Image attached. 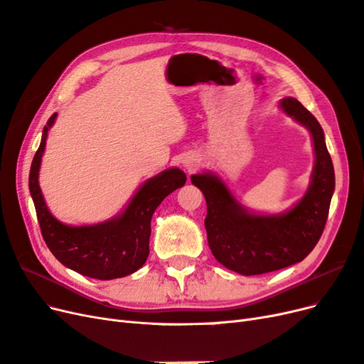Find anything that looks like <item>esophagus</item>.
Here are the masks:
<instances>
[{
    "label": "esophagus",
    "instance_id": "esophagus-1",
    "mask_svg": "<svg viewBox=\"0 0 364 364\" xmlns=\"http://www.w3.org/2000/svg\"><path fill=\"white\" fill-rule=\"evenodd\" d=\"M183 166H184L186 169L192 171V169L195 168V161H193V160H189V159H187V160H183Z\"/></svg>",
    "mask_w": 364,
    "mask_h": 364
}]
</instances>
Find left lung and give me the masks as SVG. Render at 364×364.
I'll return each instance as SVG.
<instances>
[{"label": "left lung", "instance_id": "obj_1", "mask_svg": "<svg viewBox=\"0 0 364 364\" xmlns=\"http://www.w3.org/2000/svg\"><path fill=\"white\" fill-rule=\"evenodd\" d=\"M279 107L309 128L314 146L311 183L295 207L281 215H254L216 175L191 177L205 196L204 225L212 254L220 264L242 275L267 274L302 262L319 242L330 212L336 180L322 127L295 98H283Z\"/></svg>", "mask_w": 364, "mask_h": 364}]
</instances>
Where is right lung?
<instances>
[{
	"label": "right lung",
	"instance_id": "right-lung-1",
	"mask_svg": "<svg viewBox=\"0 0 364 364\" xmlns=\"http://www.w3.org/2000/svg\"><path fill=\"white\" fill-rule=\"evenodd\" d=\"M57 118L43 127L39 149L30 169V193L42 237L55 259L73 271L97 279L122 278L142 267L149 254L151 218L169 193L184 186L186 173L171 168L149 178L136 192L124 212L102 224L71 227L57 220L45 204L39 187V169L46 136Z\"/></svg>",
	"mask_w": 364,
	"mask_h": 364
}]
</instances>
